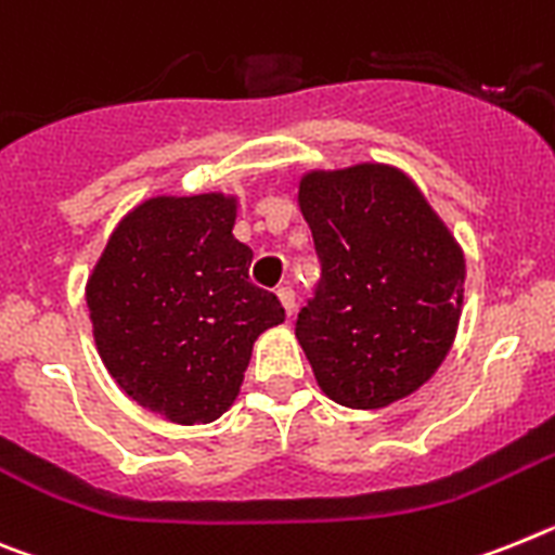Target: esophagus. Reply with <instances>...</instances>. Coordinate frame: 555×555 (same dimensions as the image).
<instances>
[{
  "label": "esophagus",
  "mask_w": 555,
  "mask_h": 555,
  "mask_svg": "<svg viewBox=\"0 0 555 555\" xmlns=\"http://www.w3.org/2000/svg\"><path fill=\"white\" fill-rule=\"evenodd\" d=\"M276 293H279V301H282L284 312H287V315H293V312H296V291L284 284V287H279Z\"/></svg>",
  "instance_id": "34e87169"
}]
</instances>
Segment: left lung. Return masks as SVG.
Returning <instances> with one entry per match:
<instances>
[{"label":"left lung","instance_id":"1","mask_svg":"<svg viewBox=\"0 0 555 555\" xmlns=\"http://www.w3.org/2000/svg\"><path fill=\"white\" fill-rule=\"evenodd\" d=\"M321 279L296 337L321 391L385 408L422 388L452 346L464 254L411 178L383 164L310 172L298 186Z\"/></svg>","mask_w":555,"mask_h":555}]
</instances>
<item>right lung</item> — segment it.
Here are the masks:
<instances>
[{
    "instance_id": "obj_1",
    "label": "right lung",
    "mask_w": 555,
    "mask_h": 555,
    "mask_svg": "<svg viewBox=\"0 0 555 555\" xmlns=\"http://www.w3.org/2000/svg\"><path fill=\"white\" fill-rule=\"evenodd\" d=\"M234 197H151L114 229L86 284L94 340L133 402L170 422H215L237 399L254 340L282 324L248 279Z\"/></svg>"
}]
</instances>
